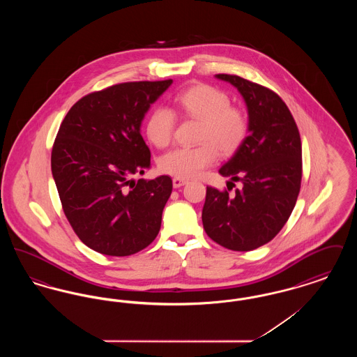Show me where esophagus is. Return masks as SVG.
Segmentation results:
<instances>
[{
  "mask_svg": "<svg viewBox=\"0 0 357 357\" xmlns=\"http://www.w3.org/2000/svg\"><path fill=\"white\" fill-rule=\"evenodd\" d=\"M187 181L186 179H183V178H174L172 179V186L175 187V188H178V187L185 186L186 185Z\"/></svg>",
  "mask_w": 357,
  "mask_h": 357,
  "instance_id": "obj_1",
  "label": "esophagus"
}]
</instances>
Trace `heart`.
Masks as SVG:
<instances>
[{
	"label": "heart",
	"instance_id": "1",
	"mask_svg": "<svg viewBox=\"0 0 357 357\" xmlns=\"http://www.w3.org/2000/svg\"><path fill=\"white\" fill-rule=\"evenodd\" d=\"M175 105L187 118L201 120L197 147H176L159 158L162 172L176 178H192L214 163L217 153L237 151L249 131L246 114L231 105L230 96L213 85L198 84L181 92ZM176 116L169 107H155L146 123V134L153 146L167 147L174 137Z\"/></svg>",
	"mask_w": 357,
	"mask_h": 357
}]
</instances>
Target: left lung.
I'll use <instances>...</instances> for the list:
<instances>
[{
    "instance_id": "obj_1",
    "label": "left lung",
    "mask_w": 357,
    "mask_h": 357,
    "mask_svg": "<svg viewBox=\"0 0 357 357\" xmlns=\"http://www.w3.org/2000/svg\"><path fill=\"white\" fill-rule=\"evenodd\" d=\"M215 77L242 95L249 134L220 169L222 176L242 186L233 197L229 187L223 191L207 187L202 222L214 242L249 252L272 241L294 208L303 176L301 139L287 104L272 89L236 75Z\"/></svg>"
}]
</instances>
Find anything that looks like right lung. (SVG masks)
Segmentation results:
<instances>
[{
  "label": "right lung",
  "mask_w": 357,
  "mask_h": 357,
  "mask_svg": "<svg viewBox=\"0 0 357 357\" xmlns=\"http://www.w3.org/2000/svg\"><path fill=\"white\" fill-rule=\"evenodd\" d=\"M171 84L132 82L92 92L73 104L59 128L52 175L73 231L98 253L135 255L160 230L170 176H130L151 166L140 126Z\"/></svg>",
  "instance_id": "add662e5"
}]
</instances>
